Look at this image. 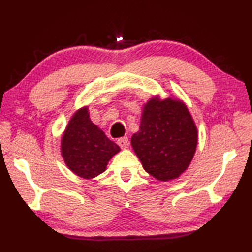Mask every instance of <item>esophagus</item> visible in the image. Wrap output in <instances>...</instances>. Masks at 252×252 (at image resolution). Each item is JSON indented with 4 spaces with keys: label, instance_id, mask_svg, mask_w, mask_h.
Instances as JSON below:
<instances>
[{
    "label": "esophagus",
    "instance_id": "esophagus-1",
    "mask_svg": "<svg viewBox=\"0 0 252 252\" xmlns=\"http://www.w3.org/2000/svg\"><path fill=\"white\" fill-rule=\"evenodd\" d=\"M129 139L126 138V136H125V138H120L118 140V144L120 146L122 149H126L129 147Z\"/></svg>",
    "mask_w": 252,
    "mask_h": 252
}]
</instances>
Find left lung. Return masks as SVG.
Returning a JSON list of instances; mask_svg holds the SVG:
<instances>
[{"label": "left lung", "mask_w": 252, "mask_h": 252, "mask_svg": "<svg viewBox=\"0 0 252 252\" xmlns=\"http://www.w3.org/2000/svg\"><path fill=\"white\" fill-rule=\"evenodd\" d=\"M198 143L197 126L181 101L153 97L144 105L139 131L131 144L143 169L160 181L180 177Z\"/></svg>", "instance_id": "8db88e82"}]
</instances>
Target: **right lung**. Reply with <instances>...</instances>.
Wrapping results in <instances>:
<instances>
[{
    "mask_svg": "<svg viewBox=\"0 0 252 252\" xmlns=\"http://www.w3.org/2000/svg\"><path fill=\"white\" fill-rule=\"evenodd\" d=\"M119 151L118 144L92 123L88 108L76 111L61 140L62 157L67 168L83 179L104 172L109 160Z\"/></svg>",
    "mask_w": 252,
    "mask_h": 252,
    "instance_id": "1",
    "label": "right lung"
}]
</instances>
